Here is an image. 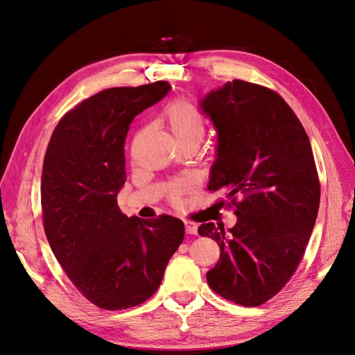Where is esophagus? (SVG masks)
Here are the masks:
<instances>
[{
    "mask_svg": "<svg viewBox=\"0 0 355 355\" xmlns=\"http://www.w3.org/2000/svg\"><path fill=\"white\" fill-rule=\"evenodd\" d=\"M197 230H198V227H197V223H194V222H191V220H185V231H187V234H191V235H196V234H197Z\"/></svg>",
    "mask_w": 355,
    "mask_h": 355,
    "instance_id": "esophagus-1",
    "label": "esophagus"
}]
</instances>
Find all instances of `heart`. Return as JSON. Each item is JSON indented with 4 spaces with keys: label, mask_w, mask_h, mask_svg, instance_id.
<instances>
[{
    "label": "heart",
    "mask_w": 355,
    "mask_h": 355,
    "mask_svg": "<svg viewBox=\"0 0 355 355\" xmlns=\"http://www.w3.org/2000/svg\"><path fill=\"white\" fill-rule=\"evenodd\" d=\"M164 121L179 145L198 144L206 133L202 112L196 103L188 99H176L164 111ZM191 188V182L180 180L170 187L168 200L179 202L182 196Z\"/></svg>",
    "instance_id": "obj_1"
}]
</instances>
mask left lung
I'll return each instance as SVG.
<instances>
[{
  "label": "left lung",
  "instance_id": "1",
  "mask_svg": "<svg viewBox=\"0 0 355 355\" xmlns=\"http://www.w3.org/2000/svg\"><path fill=\"white\" fill-rule=\"evenodd\" d=\"M218 130L210 191H223L237 214L223 225L201 223L198 234L220 247L207 272L214 293L257 306L288 283L305 254L320 206V180L308 135L277 92L232 80L202 99Z\"/></svg>",
  "mask_w": 355,
  "mask_h": 355
}]
</instances>
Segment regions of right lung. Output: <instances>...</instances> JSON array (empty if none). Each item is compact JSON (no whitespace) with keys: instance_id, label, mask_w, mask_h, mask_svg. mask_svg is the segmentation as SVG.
I'll list each match as a JSON object with an SVG mask.
<instances>
[{"instance_id":"right-lung-1","label":"right lung","mask_w":355,"mask_h":355,"mask_svg":"<svg viewBox=\"0 0 355 355\" xmlns=\"http://www.w3.org/2000/svg\"><path fill=\"white\" fill-rule=\"evenodd\" d=\"M168 89L157 81L93 94L60 118L44 155L46 237L78 292L102 309H127L151 297L184 241L180 219H128L116 202L125 184L128 127Z\"/></svg>"}]
</instances>
